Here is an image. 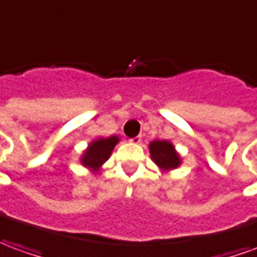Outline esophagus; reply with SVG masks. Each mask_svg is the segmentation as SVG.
<instances>
[{"label":"esophagus","mask_w":257,"mask_h":257,"mask_svg":"<svg viewBox=\"0 0 257 257\" xmlns=\"http://www.w3.org/2000/svg\"><path fill=\"white\" fill-rule=\"evenodd\" d=\"M142 142V136L141 135H138V136H135L131 139V143H135V145H138V143H141Z\"/></svg>","instance_id":"34e87169"}]
</instances>
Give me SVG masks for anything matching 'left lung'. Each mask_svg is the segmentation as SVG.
Here are the masks:
<instances>
[{
  "mask_svg": "<svg viewBox=\"0 0 257 257\" xmlns=\"http://www.w3.org/2000/svg\"><path fill=\"white\" fill-rule=\"evenodd\" d=\"M150 154L154 163L163 170H172L179 166V157L174 146L167 141H154L150 143Z\"/></svg>",
  "mask_w": 257,
  "mask_h": 257,
  "instance_id": "8db88e82",
  "label": "left lung"
}]
</instances>
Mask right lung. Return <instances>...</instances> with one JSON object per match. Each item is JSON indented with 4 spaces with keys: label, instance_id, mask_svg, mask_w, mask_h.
<instances>
[{
    "label": "right lung",
    "instance_id": "obj_1",
    "mask_svg": "<svg viewBox=\"0 0 257 257\" xmlns=\"http://www.w3.org/2000/svg\"><path fill=\"white\" fill-rule=\"evenodd\" d=\"M116 142H118L116 136H111L107 139H98V141L93 142L82 157V164L89 167V168H93V170H97L98 167L110 157Z\"/></svg>",
    "mask_w": 257,
    "mask_h": 257
}]
</instances>
